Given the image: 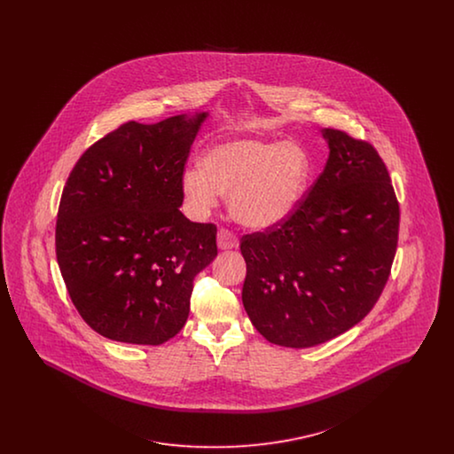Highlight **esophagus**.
<instances>
[{
    "mask_svg": "<svg viewBox=\"0 0 454 454\" xmlns=\"http://www.w3.org/2000/svg\"><path fill=\"white\" fill-rule=\"evenodd\" d=\"M217 247L219 250H233L238 247V239L233 233L228 230H219L217 231Z\"/></svg>",
    "mask_w": 454,
    "mask_h": 454,
    "instance_id": "obj_1",
    "label": "esophagus"
}]
</instances>
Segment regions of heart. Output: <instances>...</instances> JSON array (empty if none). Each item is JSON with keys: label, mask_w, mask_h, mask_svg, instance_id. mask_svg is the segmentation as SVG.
I'll return each mask as SVG.
<instances>
[{"label": "heart", "mask_w": 454, "mask_h": 454, "mask_svg": "<svg viewBox=\"0 0 454 454\" xmlns=\"http://www.w3.org/2000/svg\"><path fill=\"white\" fill-rule=\"evenodd\" d=\"M200 170L182 175V194L197 217L228 197L230 213L250 230H269L291 216L308 191L311 163L301 146L289 141L228 137L209 146Z\"/></svg>", "instance_id": "b5f03b06"}]
</instances>
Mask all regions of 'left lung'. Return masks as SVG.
Segmentation results:
<instances>
[{
  "instance_id": "8db88e82",
  "label": "left lung",
  "mask_w": 454,
  "mask_h": 454,
  "mask_svg": "<svg viewBox=\"0 0 454 454\" xmlns=\"http://www.w3.org/2000/svg\"><path fill=\"white\" fill-rule=\"evenodd\" d=\"M324 172L284 223L241 238V300L260 333L282 347L318 346L359 324L395 259L400 207L378 152L322 129Z\"/></svg>"
}]
</instances>
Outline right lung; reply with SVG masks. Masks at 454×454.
I'll list each match as a JSON object with an SVG mask.
<instances>
[{"mask_svg": "<svg viewBox=\"0 0 454 454\" xmlns=\"http://www.w3.org/2000/svg\"><path fill=\"white\" fill-rule=\"evenodd\" d=\"M207 115L122 124L66 182L58 263L82 318L110 340H170L189 318L195 276L216 259V226L180 213L184 167Z\"/></svg>", "mask_w": 454, "mask_h": 454, "instance_id": "obj_1", "label": "right lung"}]
</instances>
